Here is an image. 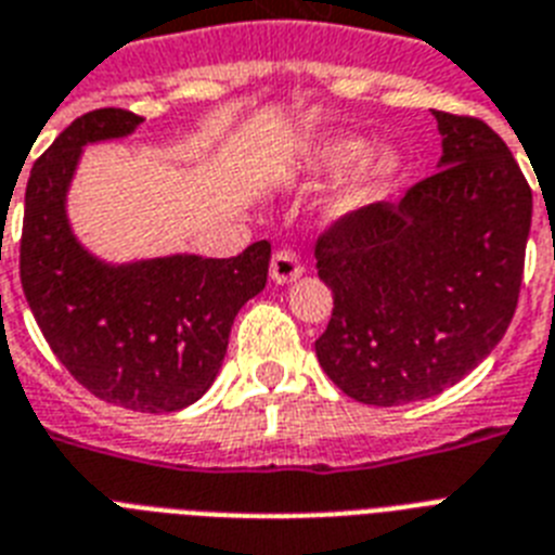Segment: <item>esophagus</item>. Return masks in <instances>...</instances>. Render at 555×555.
Returning a JSON list of instances; mask_svg holds the SVG:
<instances>
[{
    "label": "esophagus",
    "instance_id": "obj_1",
    "mask_svg": "<svg viewBox=\"0 0 555 555\" xmlns=\"http://www.w3.org/2000/svg\"><path fill=\"white\" fill-rule=\"evenodd\" d=\"M301 270L305 268H301L299 256L293 254V250H287V247L276 250V254H273V259H270V276H273V282H279V285H285V282L299 279Z\"/></svg>",
    "mask_w": 555,
    "mask_h": 555
}]
</instances>
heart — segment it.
I'll list each match as a JSON object with an SVG mask.
<instances>
[{"mask_svg":"<svg viewBox=\"0 0 555 555\" xmlns=\"http://www.w3.org/2000/svg\"><path fill=\"white\" fill-rule=\"evenodd\" d=\"M364 153H367V142L359 137L324 139L322 145L313 151V168L324 170V173H339V170L353 168ZM399 168H402V159H399L393 151L373 153L371 159H367V165H364L356 188L350 191L348 199H345V205L356 207L362 205V202L373 199V196H379L387 184L399 176Z\"/></svg>","mask_w":555,"mask_h":555,"instance_id":"b5f03b06","label":"heart"}]
</instances>
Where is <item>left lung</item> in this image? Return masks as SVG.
<instances>
[{
    "instance_id": "8db88e82",
    "label": "left lung",
    "mask_w": 555,
    "mask_h": 555,
    "mask_svg": "<svg viewBox=\"0 0 555 555\" xmlns=\"http://www.w3.org/2000/svg\"><path fill=\"white\" fill-rule=\"evenodd\" d=\"M434 116L441 168L402 202L339 216L313 247L333 291L319 364L341 393L376 408L465 379L519 305L533 191L490 125Z\"/></svg>"
}]
</instances>
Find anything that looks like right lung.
I'll return each mask as SVG.
<instances>
[{"label":"right lung","mask_w":555,"mask_h":555,"mask_svg":"<svg viewBox=\"0 0 555 555\" xmlns=\"http://www.w3.org/2000/svg\"><path fill=\"white\" fill-rule=\"evenodd\" d=\"M142 116L99 107L34 162L25 188L20 279L56 359L82 387L142 413L193 404L222 367L236 313L268 282L270 242L231 259L168 256L111 268L82 250L65 191L82 145L125 137Z\"/></svg>","instance_id":"add662e5"}]
</instances>
